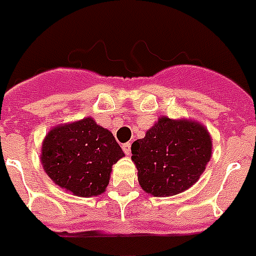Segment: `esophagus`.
<instances>
[{"label": "esophagus", "instance_id": "esophagus-1", "mask_svg": "<svg viewBox=\"0 0 256 256\" xmlns=\"http://www.w3.org/2000/svg\"><path fill=\"white\" fill-rule=\"evenodd\" d=\"M122 149H124V154H130V152H132V144H130V142H126V144H124V145H122Z\"/></svg>", "mask_w": 256, "mask_h": 256}]
</instances>
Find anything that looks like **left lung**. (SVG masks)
<instances>
[{
  "instance_id": "left-lung-1",
  "label": "left lung",
  "mask_w": 256,
  "mask_h": 256,
  "mask_svg": "<svg viewBox=\"0 0 256 256\" xmlns=\"http://www.w3.org/2000/svg\"><path fill=\"white\" fill-rule=\"evenodd\" d=\"M212 141L198 122L162 116L132 145V160L145 192L168 198L190 188L210 158Z\"/></svg>"
}]
</instances>
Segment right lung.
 <instances>
[{"mask_svg": "<svg viewBox=\"0 0 256 256\" xmlns=\"http://www.w3.org/2000/svg\"><path fill=\"white\" fill-rule=\"evenodd\" d=\"M124 153L108 130L91 118L52 128L44 140L42 162L54 184L80 198L104 192L111 166Z\"/></svg>", "mask_w": 256, "mask_h": 256, "instance_id": "obj_1", "label": "right lung"}]
</instances>
